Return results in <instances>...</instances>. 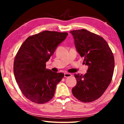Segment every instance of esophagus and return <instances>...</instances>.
<instances>
[{"label":"esophagus","mask_w":124,"mask_h":124,"mask_svg":"<svg viewBox=\"0 0 124 124\" xmlns=\"http://www.w3.org/2000/svg\"><path fill=\"white\" fill-rule=\"evenodd\" d=\"M64 76V77H66V78H68V77H70L72 76V74H71L70 73H65Z\"/></svg>","instance_id":"34e87169"}]
</instances>
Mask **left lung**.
Here are the masks:
<instances>
[{
    "instance_id": "8db88e82",
    "label": "left lung",
    "mask_w": 124,
    "mask_h": 124,
    "mask_svg": "<svg viewBox=\"0 0 124 124\" xmlns=\"http://www.w3.org/2000/svg\"><path fill=\"white\" fill-rule=\"evenodd\" d=\"M77 51L84 57L88 69L84 75L74 74L77 85L72 89L75 98L83 102L94 101L101 96L112 80L114 58L102 37L84 29L70 31Z\"/></svg>"
}]
</instances>
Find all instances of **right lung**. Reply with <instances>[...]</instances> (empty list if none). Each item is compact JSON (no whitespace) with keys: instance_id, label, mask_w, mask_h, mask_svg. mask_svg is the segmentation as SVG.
Listing matches in <instances>:
<instances>
[{"instance_id":"obj_1","label":"right lung","mask_w":124,"mask_h":124,"mask_svg":"<svg viewBox=\"0 0 124 124\" xmlns=\"http://www.w3.org/2000/svg\"><path fill=\"white\" fill-rule=\"evenodd\" d=\"M68 33L43 31L29 37L17 53L14 72L17 83L27 99L36 103L49 102L64 77L62 73L46 68V62Z\"/></svg>"}]
</instances>
